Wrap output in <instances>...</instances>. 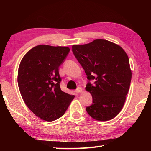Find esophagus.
I'll use <instances>...</instances> for the list:
<instances>
[{
    "label": "esophagus",
    "mask_w": 151,
    "mask_h": 151,
    "mask_svg": "<svg viewBox=\"0 0 151 151\" xmlns=\"http://www.w3.org/2000/svg\"><path fill=\"white\" fill-rule=\"evenodd\" d=\"M76 92L78 94H81V93H82V92H83V89L81 88H78L76 89Z\"/></svg>",
    "instance_id": "1"
}]
</instances>
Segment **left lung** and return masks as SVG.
<instances>
[{
  "instance_id": "1",
  "label": "left lung",
  "mask_w": 151,
  "mask_h": 151,
  "mask_svg": "<svg viewBox=\"0 0 151 151\" xmlns=\"http://www.w3.org/2000/svg\"><path fill=\"white\" fill-rule=\"evenodd\" d=\"M74 55L94 85H86L93 104L86 111L94 119L106 121L117 116L129 92L132 71L129 59L119 45L103 39L84 45H73Z\"/></svg>"
}]
</instances>
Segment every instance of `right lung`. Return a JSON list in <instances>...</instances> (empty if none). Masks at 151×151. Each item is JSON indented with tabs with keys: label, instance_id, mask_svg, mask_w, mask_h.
<instances>
[{
	"label": "right lung",
	"instance_id": "add662e5",
	"mask_svg": "<svg viewBox=\"0 0 151 151\" xmlns=\"http://www.w3.org/2000/svg\"><path fill=\"white\" fill-rule=\"evenodd\" d=\"M69 51L67 47L40 45L28 51L19 64L17 82L22 98L27 107L44 121L62 117L75 98L60 86L58 67Z\"/></svg>",
	"mask_w": 151,
	"mask_h": 151
}]
</instances>
